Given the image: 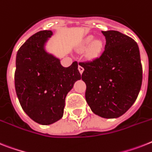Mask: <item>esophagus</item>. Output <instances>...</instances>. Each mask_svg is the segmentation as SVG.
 Segmentation results:
<instances>
[{"instance_id":"esophagus-1","label":"esophagus","mask_w":152,"mask_h":152,"mask_svg":"<svg viewBox=\"0 0 152 152\" xmlns=\"http://www.w3.org/2000/svg\"><path fill=\"white\" fill-rule=\"evenodd\" d=\"M78 69H79V72H80V73L82 74L83 72V70H84V69H83V68L81 65H79Z\"/></svg>"}]
</instances>
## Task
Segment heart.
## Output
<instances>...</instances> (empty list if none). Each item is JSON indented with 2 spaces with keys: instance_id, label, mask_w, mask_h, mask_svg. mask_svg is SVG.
<instances>
[{
  "instance_id": "1",
  "label": "heart",
  "mask_w": 152,
  "mask_h": 152,
  "mask_svg": "<svg viewBox=\"0 0 152 152\" xmlns=\"http://www.w3.org/2000/svg\"><path fill=\"white\" fill-rule=\"evenodd\" d=\"M94 41V37L92 36H90V37H87L86 39L84 40V41L83 42L82 44V49H87V48L91 45V46L90 48V50H89V56L91 58H94V57H96L99 55L100 52L102 51V42L98 41V40H96V41L94 42L93 44L92 43Z\"/></svg>"
}]
</instances>
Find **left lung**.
<instances>
[{
  "label": "left lung",
  "mask_w": 152,
  "mask_h": 152,
  "mask_svg": "<svg viewBox=\"0 0 152 152\" xmlns=\"http://www.w3.org/2000/svg\"><path fill=\"white\" fill-rule=\"evenodd\" d=\"M104 50L91 61L80 62L87 85L85 97L91 111L106 119L118 118L129 109L142 83V65L137 42L115 30L102 31Z\"/></svg>",
  "instance_id": "left-lung-1"
}]
</instances>
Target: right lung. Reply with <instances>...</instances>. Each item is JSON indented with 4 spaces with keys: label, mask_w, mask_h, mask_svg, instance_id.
Listing matches in <instances>:
<instances>
[{
    "label": "right lung",
    "mask_w": 152,
    "mask_h": 152,
    "mask_svg": "<svg viewBox=\"0 0 152 152\" xmlns=\"http://www.w3.org/2000/svg\"><path fill=\"white\" fill-rule=\"evenodd\" d=\"M52 34L50 30L37 32L16 55V94L23 111L41 125H50L61 119L65 97L81 79L77 61L65 68L58 58L45 50V43Z\"/></svg>",
    "instance_id": "add662e5"
}]
</instances>
